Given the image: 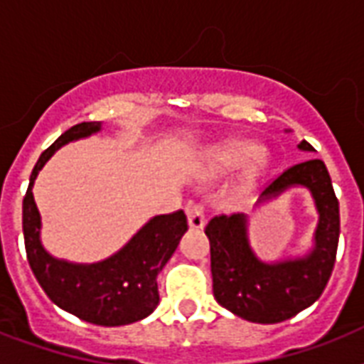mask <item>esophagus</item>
Wrapping results in <instances>:
<instances>
[{
    "mask_svg": "<svg viewBox=\"0 0 364 364\" xmlns=\"http://www.w3.org/2000/svg\"><path fill=\"white\" fill-rule=\"evenodd\" d=\"M187 219L188 227L193 230H202L205 227V215L202 205H188L187 208Z\"/></svg>",
    "mask_w": 364,
    "mask_h": 364,
    "instance_id": "obj_1",
    "label": "esophagus"
}]
</instances>
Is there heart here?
<instances>
[{"mask_svg": "<svg viewBox=\"0 0 364 364\" xmlns=\"http://www.w3.org/2000/svg\"><path fill=\"white\" fill-rule=\"evenodd\" d=\"M238 194L251 193L270 168V154L247 139H225L205 147L200 154L198 176L204 181H215L236 171Z\"/></svg>", "mask_w": 364, "mask_h": 364, "instance_id": "b5f03b06", "label": "heart"}]
</instances>
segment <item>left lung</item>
<instances>
[{
	"instance_id": "8db88e82",
	"label": "left lung",
	"mask_w": 364,
	"mask_h": 364,
	"mask_svg": "<svg viewBox=\"0 0 364 364\" xmlns=\"http://www.w3.org/2000/svg\"><path fill=\"white\" fill-rule=\"evenodd\" d=\"M289 132V130H287ZM300 151L314 153L308 141ZM291 188H306L317 211L311 247L304 255L262 260L249 242V215L213 217L205 227L210 238L213 296L223 308L245 321L282 323L310 308L333 274L340 236V210L323 160L311 159L289 168L260 194L255 208L279 198Z\"/></svg>"
}]
</instances>
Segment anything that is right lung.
Instances as JSON below:
<instances>
[{
	"instance_id": "1",
	"label": "right lung",
	"mask_w": 364,
	"mask_h": 364,
	"mask_svg": "<svg viewBox=\"0 0 364 364\" xmlns=\"http://www.w3.org/2000/svg\"><path fill=\"white\" fill-rule=\"evenodd\" d=\"M100 130L102 122L71 126L39 156L22 202V228L28 262L48 299L82 321L121 327L141 321L159 306L156 277L188 227L183 211L154 215L117 253L98 262H71L48 253L41 242V213L31 191L37 173L60 147Z\"/></svg>"
}]
</instances>
